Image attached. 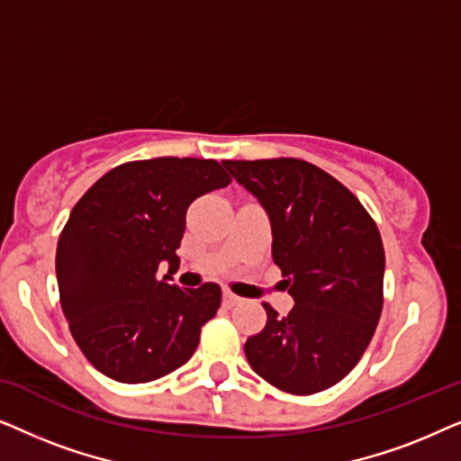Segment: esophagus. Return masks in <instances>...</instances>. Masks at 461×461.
Listing matches in <instances>:
<instances>
[{
	"label": "esophagus",
	"instance_id": "34e87169",
	"mask_svg": "<svg viewBox=\"0 0 461 461\" xmlns=\"http://www.w3.org/2000/svg\"><path fill=\"white\" fill-rule=\"evenodd\" d=\"M222 304H224L226 308H232V306L241 304V298H239V295H235L232 292H224V294H222Z\"/></svg>",
	"mask_w": 461,
	"mask_h": 461
}]
</instances>
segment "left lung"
Here are the masks:
<instances>
[{
  "label": "left lung",
  "mask_w": 461,
  "mask_h": 461,
  "mask_svg": "<svg viewBox=\"0 0 461 461\" xmlns=\"http://www.w3.org/2000/svg\"><path fill=\"white\" fill-rule=\"evenodd\" d=\"M267 210L273 260L294 298L287 317L264 304L248 338L251 369L283 393L331 388L363 357L384 304L380 230L355 194L302 159L222 161Z\"/></svg>",
  "instance_id": "8db88e82"
}]
</instances>
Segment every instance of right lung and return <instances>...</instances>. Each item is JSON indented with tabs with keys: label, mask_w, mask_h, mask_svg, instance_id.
Wrapping results in <instances>:
<instances>
[{
	"label": "right lung",
	"mask_w": 461,
	"mask_h": 461,
	"mask_svg": "<svg viewBox=\"0 0 461 461\" xmlns=\"http://www.w3.org/2000/svg\"><path fill=\"white\" fill-rule=\"evenodd\" d=\"M229 185L213 159L157 157L106 172L73 207L56 248V279L73 339L100 374L153 382L197 350L222 289H182L169 279L188 205ZM161 261L170 270L157 280Z\"/></svg>",
	"instance_id": "add662e5"
}]
</instances>
